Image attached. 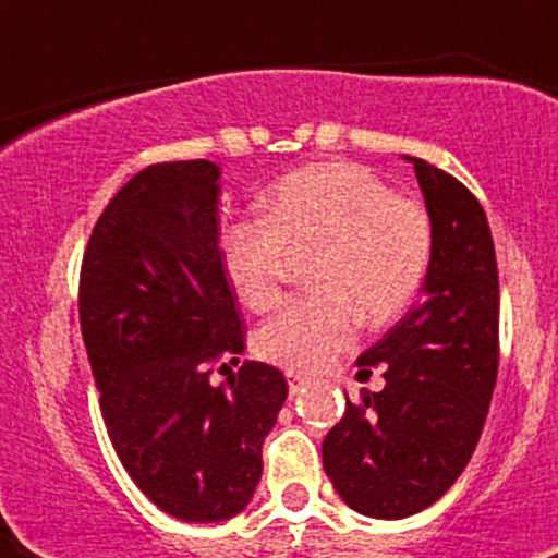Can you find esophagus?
<instances>
[{"label": "esophagus", "instance_id": "34e87169", "mask_svg": "<svg viewBox=\"0 0 558 558\" xmlns=\"http://www.w3.org/2000/svg\"><path fill=\"white\" fill-rule=\"evenodd\" d=\"M287 381H289V393H292V397H301L306 385H310V379L295 371H287Z\"/></svg>", "mask_w": 558, "mask_h": 558}]
</instances>
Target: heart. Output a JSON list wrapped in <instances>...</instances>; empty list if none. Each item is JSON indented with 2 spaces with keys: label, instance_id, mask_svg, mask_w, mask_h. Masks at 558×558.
Masks as SVG:
<instances>
[{
  "label": "heart",
  "instance_id": "obj_1",
  "mask_svg": "<svg viewBox=\"0 0 558 558\" xmlns=\"http://www.w3.org/2000/svg\"><path fill=\"white\" fill-rule=\"evenodd\" d=\"M322 245L315 295L289 301L254 336L263 362L315 373L353 348L359 313L388 322L432 269L434 222L423 202L390 191L365 165L324 161L271 187L266 219H240L222 234V266L254 313L280 301L287 248Z\"/></svg>",
  "mask_w": 558,
  "mask_h": 558
}]
</instances>
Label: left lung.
<instances>
[{
    "label": "left lung",
    "mask_w": 558,
    "mask_h": 558,
    "mask_svg": "<svg viewBox=\"0 0 558 558\" xmlns=\"http://www.w3.org/2000/svg\"><path fill=\"white\" fill-rule=\"evenodd\" d=\"M411 161L434 222L425 295L359 359L385 367V388L348 399L322 442L341 501L371 519H408L458 481L498 376V263L484 208L451 173Z\"/></svg>",
    "instance_id": "left-lung-1"
}]
</instances>
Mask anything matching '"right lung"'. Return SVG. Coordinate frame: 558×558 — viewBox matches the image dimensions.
<instances>
[{"mask_svg":"<svg viewBox=\"0 0 558 558\" xmlns=\"http://www.w3.org/2000/svg\"><path fill=\"white\" fill-rule=\"evenodd\" d=\"M217 179L205 159L138 170L92 228L77 292L118 460L182 521L231 519L252 501L289 393L278 367L240 362L245 327L222 269ZM214 372L229 379L217 386Z\"/></svg>","mask_w":558,"mask_h":558,"instance_id":"right-lung-1","label":"right lung"}]
</instances>
